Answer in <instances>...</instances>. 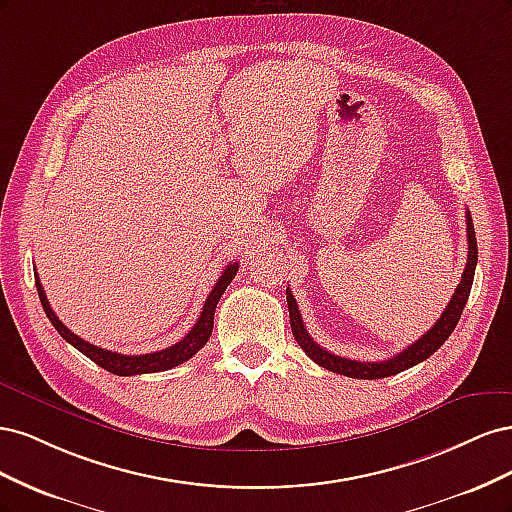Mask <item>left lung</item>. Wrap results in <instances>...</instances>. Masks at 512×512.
Here are the masks:
<instances>
[{
    "label": "left lung",
    "mask_w": 512,
    "mask_h": 512,
    "mask_svg": "<svg viewBox=\"0 0 512 512\" xmlns=\"http://www.w3.org/2000/svg\"><path fill=\"white\" fill-rule=\"evenodd\" d=\"M466 222H468V262L466 269H463L461 282L453 292V299L448 301L446 309L442 312V316L438 318V322L421 337L416 339L412 346H408L406 350H401L399 354H395L393 359L389 361H352V359H344V356L331 354L329 350H324L322 346H318L312 335L307 333L303 318L299 314L297 301L290 294V290H286V299H288V312H290V327H292V335L297 339V344L303 348V352L312 359L314 363H318L320 367L333 371V374H342L348 378H361V380H378V378H389L399 374V371L410 369L414 365H418L421 361L429 359V356L436 352L451 333L455 331L457 322L461 318L463 307L468 303L470 290H472V282H474V271H476V260H478V247H476V235H474V224H472V215L470 211H466Z\"/></svg>",
    "instance_id": "left-lung-1"
}]
</instances>
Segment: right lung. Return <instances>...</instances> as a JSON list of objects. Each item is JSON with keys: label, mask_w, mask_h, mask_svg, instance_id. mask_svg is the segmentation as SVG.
<instances>
[{"label": "right lung", "mask_w": 512, "mask_h": 512, "mask_svg": "<svg viewBox=\"0 0 512 512\" xmlns=\"http://www.w3.org/2000/svg\"><path fill=\"white\" fill-rule=\"evenodd\" d=\"M237 271H239L237 262H230V265L222 271L220 280L215 282L213 290L209 292V297L203 305V312H200L192 331L185 335L181 342L173 344L170 348L151 352V354H119V352L104 350V348H98L94 344L85 342L83 337L72 333L66 327V324L55 316L49 301H46V294H44V288L38 280V273H36V288H38V297H40L44 314L49 316V320H51L53 327L57 329V333L64 337L68 344H72L76 350L83 352L87 359H91L96 365L104 367L106 371H111V374H115V376H136V374H156V371L173 369V367L185 363L188 359H192V356L209 342L211 331H213L215 307H218L220 297L224 294V290L228 288V284L232 282V277L237 275Z\"/></svg>", "instance_id": "obj_1"}]
</instances>
